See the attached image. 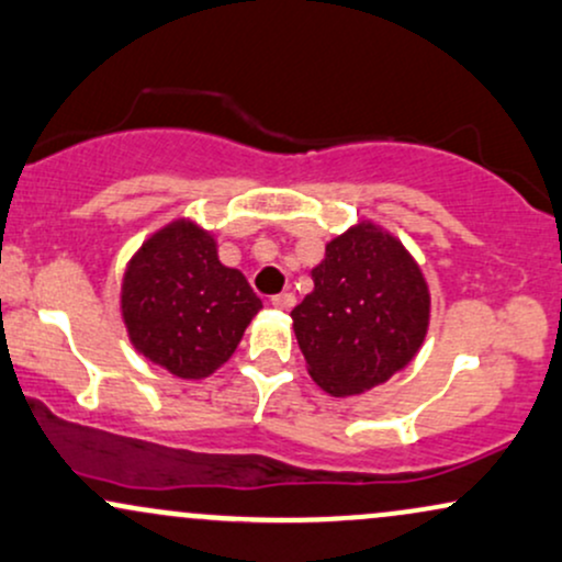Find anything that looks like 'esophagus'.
Here are the masks:
<instances>
[{
  "label": "esophagus",
  "instance_id": "1",
  "mask_svg": "<svg viewBox=\"0 0 562 562\" xmlns=\"http://www.w3.org/2000/svg\"><path fill=\"white\" fill-rule=\"evenodd\" d=\"M293 303H295V295L293 293H277V295H272V306L274 308H282V312L293 308Z\"/></svg>",
  "mask_w": 562,
  "mask_h": 562
}]
</instances>
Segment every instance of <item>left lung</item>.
I'll return each instance as SVG.
<instances>
[{
    "label": "left lung",
    "instance_id": "obj_1",
    "mask_svg": "<svg viewBox=\"0 0 562 562\" xmlns=\"http://www.w3.org/2000/svg\"><path fill=\"white\" fill-rule=\"evenodd\" d=\"M314 290L290 312L308 375L330 396L383 385L420 351L430 290L398 237L359 222L325 245Z\"/></svg>",
    "mask_w": 562,
    "mask_h": 562
}]
</instances>
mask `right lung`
Here are the masks:
<instances>
[{"instance_id":"obj_1","label":"right lung","mask_w":562,"mask_h":562,"mask_svg":"<svg viewBox=\"0 0 562 562\" xmlns=\"http://www.w3.org/2000/svg\"><path fill=\"white\" fill-rule=\"evenodd\" d=\"M259 308L245 274L218 261L214 235L190 218L153 232L121 282L132 346L182 380H203L227 362Z\"/></svg>"}]
</instances>
